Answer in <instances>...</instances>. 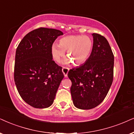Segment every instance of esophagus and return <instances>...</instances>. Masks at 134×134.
Returning a JSON list of instances; mask_svg holds the SVG:
<instances>
[{
  "mask_svg": "<svg viewBox=\"0 0 134 134\" xmlns=\"http://www.w3.org/2000/svg\"><path fill=\"white\" fill-rule=\"evenodd\" d=\"M69 71V69L67 68V67H63V68H62V72H63L65 77H67V74H68Z\"/></svg>",
  "mask_w": 134,
  "mask_h": 134,
  "instance_id": "obj_1",
  "label": "esophagus"
}]
</instances>
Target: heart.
I'll return each mask as SVG.
<instances>
[{
	"mask_svg": "<svg viewBox=\"0 0 134 134\" xmlns=\"http://www.w3.org/2000/svg\"><path fill=\"white\" fill-rule=\"evenodd\" d=\"M93 42L89 36L83 35H70L61 38L59 43H54L51 47L52 57L55 62H59L65 55L67 51V56L64 63L70 61L74 65L83 64L88 58L92 51Z\"/></svg>",
	"mask_w": 134,
	"mask_h": 134,
	"instance_id": "heart-1",
	"label": "heart"
}]
</instances>
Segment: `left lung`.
<instances>
[{
	"label": "left lung",
	"instance_id": "obj_1",
	"mask_svg": "<svg viewBox=\"0 0 134 134\" xmlns=\"http://www.w3.org/2000/svg\"><path fill=\"white\" fill-rule=\"evenodd\" d=\"M93 46L83 64L69 71L72 82L70 93L73 103L81 109L98 106L107 95L113 80L114 55L103 36L93 33Z\"/></svg>",
	"mask_w": 134,
	"mask_h": 134
}]
</instances>
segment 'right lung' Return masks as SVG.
Returning a JSON list of instances; mask_svg holds the SVG:
<instances>
[{"instance_id": "right-lung-1", "label": "right lung", "mask_w": 134, "mask_h": 134, "mask_svg": "<svg viewBox=\"0 0 134 134\" xmlns=\"http://www.w3.org/2000/svg\"><path fill=\"white\" fill-rule=\"evenodd\" d=\"M61 31L40 28L22 39L16 50L14 80L22 99L32 107L51 106L64 75L52 60L51 47Z\"/></svg>"}]
</instances>
